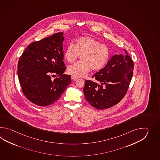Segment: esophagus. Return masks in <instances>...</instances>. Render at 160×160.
<instances>
[{
    "instance_id": "34e87169",
    "label": "esophagus",
    "mask_w": 160,
    "mask_h": 160,
    "mask_svg": "<svg viewBox=\"0 0 160 160\" xmlns=\"http://www.w3.org/2000/svg\"><path fill=\"white\" fill-rule=\"evenodd\" d=\"M72 80H76V79H78V78H77V77H75L73 76V75H72Z\"/></svg>"
}]
</instances>
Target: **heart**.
Wrapping results in <instances>:
<instances>
[{
  "label": "heart",
  "instance_id": "obj_1",
  "mask_svg": "<svg viewBox=\"0 0 160 160\" xmlns=\"http://www.w3.org/2000/svg\"><path fill=\"white\" fill-rule=\"evenodd\" d=\"M81 56V62L68 66V74L75 77H83L90 69L99 71L105 66L110 58V50L105 44L90 37L79 38L75 44L70 43L64 57L68 62H73Z\"/></svg>",
  "mask_w": 160,
  "mask_h": 160
}]
</instances>
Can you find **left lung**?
Listing matches in <instances>:
<instances>
[{
    "instance_id": "8db88e82",
    "label": "left lung",
    "mask_w": 160,
    "mask_h": 160,
    "mask_svg": "<svg viewBox=\"0 0 160 160\" xmlns=\"http://www.w3.org/2000/svg\"><path fill=\"white\" fill-rule=\"evenodd\" d=\"M126 55H115L104 68L92 77L96 81H85L83 92L90 105L99 110L118 103L127 92L132 78L133 60Z\"/></svg>"
}]
</instances>
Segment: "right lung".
I'll use <instances>...</instances> for the list:
<instances>
[{"label":"right lung","mask_w":160,"mask_h":160,"mask_svg":"<svg viewBox=\"0 0 160 160\" xmlns=\"http://www.w3.org/2000/svg\"><path fill=\"white\" fill-rule=\"evenodd\" d=\"M63 32H57L34 42L19 59L18 75L22 92L37 105L52 104L72 82L70 75L63 74Z\"/></svg>","instance_id":"add662e5"}]
</instances>
